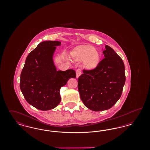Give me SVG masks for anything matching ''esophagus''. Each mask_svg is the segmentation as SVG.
I'll use <instances>...</instances> for the list:
<instances>
[{
	"label": "esophagus",
	"mask_w": 150,
	"mask_h": 150,
	"mask_svg": "<svg viewBox=\"0 0 150 150\" xmlns=\"http://www.w3.org/2000/svg\"><path fill=\"white\" fill-rule=\"evenodd\" d=\"M76 78H78L79 77V76L81 75V70H80V69H78L76 70Z\"/></svg>",
	"instance_id": "esophagus-1"
}]
</instances>
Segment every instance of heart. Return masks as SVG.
Masks as SVG:
<instances>
[{"label": "heart", "instance_id": "b5f03b06", "mask_svg": "<svg viewBox=\"0 0 150 150\" xmlns=\"http://www.w3.org/2000/svg\"><path fill=\"white\" fill-rule=\"evenodd\" d=\"M74 61H82L86 69L92 70L100 64V54L95 47L90 45H80L73 49L70 53Z\"/></svg>", "mask_w": 150, "mask_h": 150}]
</instances>
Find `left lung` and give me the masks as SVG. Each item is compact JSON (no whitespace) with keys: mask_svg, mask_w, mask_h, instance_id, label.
Instances as JSON below:
<instances>
[{"mask_svg":"<svg viewBox=\"0 0 150 150\" xmlns=\"http://www.w3.org/2000/svg\"><path fill=\"white\" fill-rule=\"evenodd\" d=\"M105 58L92 70H83L78 78L80 98L94 111L108 110L119 100L125 82V66L120 57L108 45Z\"/></svg>","mask_w":150,"mask_h":150,"instance_id":"1","label":"left lung"}]
</instances>
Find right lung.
<instances>
[{
  "mask_svg": "<svg viewBox=\"0 0 150 150\" xmlns=\"http://www.w3.org/2000/svg\"><path fill=\"white\" fill-rule=\"evenodd\" d=\"M58 41L39 43L26 59L20 76V86L25 100L36 108L47 111L61 102L59 91L71 78H76L72 69L57 71L53 60Z\"/></svg>",
  "mask_w": 150,
  "mask_h": 150,
  "instance_id": "right-lung-1",
  "label": "right lung"
}]
</instances>
